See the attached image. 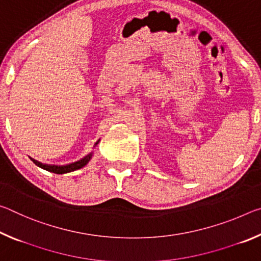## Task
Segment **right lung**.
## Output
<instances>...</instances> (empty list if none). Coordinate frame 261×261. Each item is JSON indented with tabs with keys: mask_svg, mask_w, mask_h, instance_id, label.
Here are the masks:
<instances>
[{
	"mask_svg": "<svg viewBox=\"0 0 261 261\" xmlns=\"http://www.w3.org/2000/svg\"><path fill=\"white\" fill-rule=\"evenodd\" d=\"M100 139L96 141V143L94 144L93 148H95L96 146H98ZM94 152L92 151L87 154V155H85L84 158H82L81 160H78L76 162H71V163H68V165H63V166H59V165H46V163H41L39 162L37 160H33V162L37 165L38 167L42 168V169H45L47 171H50V173H54V174H67V173H71V171H74V170H78L81 169V168L85 167L88 162L91 161L92 156H93Z\"/></svg>",
	"mask_w": 261,
	"mask_h": 261,
	"instance_id": "obj_1",
	"label": "right lung"
}]
</instances>
